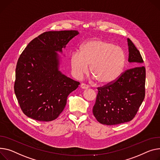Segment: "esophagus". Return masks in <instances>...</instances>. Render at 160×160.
Here are the masks:
<instances>
[{
    "label": "esophagus",
    "mask_w": 160,
    "mask_h": 160,
    "mask_svg": "<svg viewBox=\"0 0 160 160\" xmlns=\"http://www.w3.org/2000/svg\"><path fill=\"white\" fill-rule=\"evenodd\" d=\"M80 87L82 88V89H88L89 88V86H88L87 84H85V83H81Z\"/></svg>",
    "instance_id": "obj_1"
}]
</instances>
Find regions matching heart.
Returning <instances> with one entry per match:
<instances>
[{"label": "heart", "mask_w": 160, "mask_h": 160, "mask_svg": "<svg viewBox=\"0 0 160 160\" xmlns=\"http://www.w3.org/2000/svg\"><path fill=\"white\" fill-rule=\"evenodd\" d=\"M125 62L123 49L105 40L94 39L83 43L74 52L70 63L74 76L81 78L90 66V72L101 84L112 82L120 75Z\"/></svg>", "instance_id": "b5f03b06"}]
</instances>
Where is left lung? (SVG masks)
I'll return each instance as SVG.
<instances>
[{"label": "left lung", "instance_id": "1", "mask_svg": "<svg viewBox=\"0 0 160 160\" xmlns=\"http://www.w3.org/2000/svg\"><path fill=\"white\" fill-rule=\"evenodd\" d=\"M128 61L132 67L112 82L98 88L92 113L98 122L114 125L132 120L142 105L145 94V68L143 58L132 42L127 38Z\"/></svg>", "mask_w": 160, "mask_h": 160}]
</instances>
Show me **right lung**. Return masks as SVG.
<instances>
[{
	"mask_svg": "<svg viewBox=\"0 0 160 160\" xmlns=\"http://www.w3.org/2000/svg\"><path fill=\"white\" fill-rule=\"evenodd\" d=\"M75 30L47 31L32 40L18 58L14 90L21 110L29 118L40 122L57 118L68 95L80 82L59 70L57 51L78 35Z\"/></svg>",
	"mask_w": 160,
	"mask_h": 160,
	"instance_id": "add662e5",
	"label": "right lung"
}]
</instances>
